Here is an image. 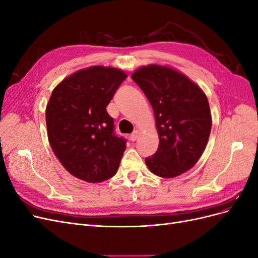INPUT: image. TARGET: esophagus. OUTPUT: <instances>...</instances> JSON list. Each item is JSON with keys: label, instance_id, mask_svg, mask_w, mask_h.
Wrapping results in <instances>:
<instances>
[{"label": "esophagus", "instance_id": "esophagus-1", "mask_svg": "<svg viewBox=\"0 0 258 258\" xmlns=\"http://www.w3.org/2000/svg\"><path fill=\"white\" fill-rule=\"evenodd\" d=\"M139 135H140V132H139V130H136V131H134L132 132V135L130 136V140L131 141H136V140L138 139V137H139Z\"/></svg>", "mask_w": 258, "mask_h": 258}]
</instances>
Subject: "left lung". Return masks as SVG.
<instances>
[{
  "instance_id": "8db88e82",
  "label": "left lung",
  "mask_w": 258,
  "mask_h": 258,
  "mask_svg": "<svg viewBox=\"0 0 258 258\" xmlns=\"http://www.w3.org/2000/svg\"><path fill=\"white\" fill-rule=\"evenodd\" d=\"M154 110L158 150L145 159L152 173L171 178L196 165L212 127L206 93L188 77L166 66L148 64L131 75Z\"/></svg>"
}]
</instances>
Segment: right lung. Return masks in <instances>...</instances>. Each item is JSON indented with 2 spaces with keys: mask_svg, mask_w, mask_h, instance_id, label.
Here are the masks:
<instances>
[{
  "mask_svg": "<svg viewBox=\"0 0 258 258\" xmlns=\"http://www.w3.org/2000/svg\"><path fill=\"white\" fill-rule=\"evenodd\" d=\"M127 74L112 67L80 70L59 83L46 106L48 141L69 173L88 183L114 176L126 140L114 134L106 106Z\"/></svg>",
  "mask_w": 258,
  "mask_h": 258,
  "instance_id": "right-lung-1",
  "label": "right lung"
}]
</instances>
